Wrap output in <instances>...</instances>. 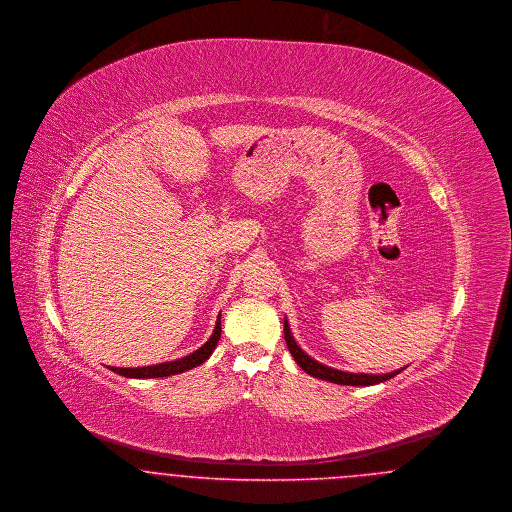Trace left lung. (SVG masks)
<instances>
[{
    "mask_svg": "<svg viewBox=\"0 0 512 512\" xmlns=\"http://www.w3.org/2000/svg\"><path fill=\"white\" fill-rule=\"evenodd\" d=\"M284 338H286V346L290 350V354L294 356L296 363L300 365L301 369L305 373H309L311 377H317V379H323V381H329V383H336V385H352V387H367V385H377V383H385L389 381L394 375H398L402 369L398 371H392V373H383V375H369V373H348V371H338V369H332L329 365H323L313 358H309L300 346L298 342L294 340L292 332H290V325L288 321L284 319Z\"/></svg>",
    "mask_w": 512,
    "mask_h": 512,
    "instance_id": "obj_1",
    "label": "left lung"
}]
</instances>
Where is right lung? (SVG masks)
Listing matches in <instances>:
<instances>
[{
  "label": "right lung",
  "instance_id": "add662e5",
  "mask_svg": "<svg viewBox=\"0 0 512 512\" xmlns=\"http://www.w3.org/2000/svg\"><path fill=\"white\" fill-rule=\"evenodd\" d=\"M220 315L216 319V325H214V331H212L211 338L199 348L195 350L193 354L180 358V360L164 361V363H156V365H147V367H110L114 373H120L123 377H129V379H156V377H170V375H178L183 373L187 369H193L201 363L209 360L216 344H218V338H220Z\"/></svg>",
  "mask_w": 512,
  "mask_h": 512
}]
</instances>
